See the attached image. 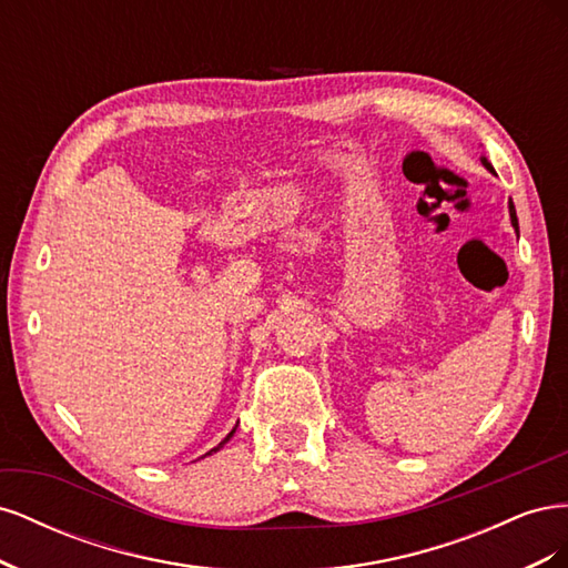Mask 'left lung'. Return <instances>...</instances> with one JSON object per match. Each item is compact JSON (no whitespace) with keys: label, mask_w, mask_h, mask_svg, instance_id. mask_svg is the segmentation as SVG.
<instances>
[{"label":"left lung","mask_w":568,"mask_h":568,"mask_svg":"<svg viewBox=\"0 0 568 568\" xmlns=\"http://www.w3.org/2000/svg\"><path fill=\"white\" fill-rule=\"evenodd\" d=\"M480 163H484V165L490 170V173H493V165L488 163V159H480ZM509 215H511V225L517 227V225H519V222H517V211H514V203H511V201H509Z\"/></svg>","instance_id":"8db88e82"}]
</instances>
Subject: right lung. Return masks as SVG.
I'll use <instances>...</instances> for the list:
<instances>
[{"instance_id": "obj_1", "label": "right lung", "mask_w": 568, "mask_h": 568, "mask_svg": "<svg viewBox=\"0 0 568 568\" xmlns=\"http://www.w3.org/2000/svg\"><path fill=\"white\" fill-rule=\"evenodd\" d=\"M234 432H236V428H232V432H230V434H227V436H225V440H220V445H217V448H213V450H209V453H205V455H213V453H217V450H220V448H222V445H225V443H227V440H230V438H232V436H234ZM205 455H203V457H205Z\"/></svg>"}]
</instances>
